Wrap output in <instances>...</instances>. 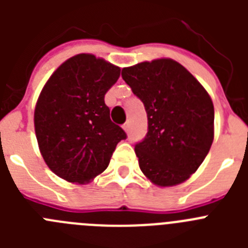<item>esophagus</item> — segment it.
<instances>
[{
    "label": "esophagus",
    "instance_id": "1",
    "mask_svg": "<svg viewBox=\"0 0 248 248\" xmlns=\"http://www.w3.org/2000/svg\"><path fill=\"white\" fill-rule=\"evenodd\" d=\"M123 129H124V130L126 131V133H128L129 130H130V123H125V124H124V125H123Z\"/></svg>",
    "mask_w": 248,
    "mask_h": 248
}]
</instances>
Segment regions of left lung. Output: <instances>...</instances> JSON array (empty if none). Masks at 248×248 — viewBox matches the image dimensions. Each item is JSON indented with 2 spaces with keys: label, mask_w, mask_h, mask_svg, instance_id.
Wrapping results in <instances>:
<instances>
[{
  "label": "left lung",
  "mask_w": 248,
  "mask_h": 248,
  "mask_svg": "<svg viewBox=\"0 0 248 248\" xmlns=\"http://www.w3.org/2000/svg\"><path fill=\"white\" fill-rule=\"evenodd\" d=\"M122 78L148 114V133L135 144L141 171L155 185L184 183L211 148V98L198 79L172 59L123 68Z\"/></svg>",
  "instance_id": "8db88e82"
}]
</instances>
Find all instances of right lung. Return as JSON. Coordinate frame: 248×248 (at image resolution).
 <instances>
[{
  "instance_id": "right-lung-1",
  "label": "right lung",
  "mask_w": 248,
  "mask_h": 248,
  "mask_svg": "<svg viewBox=\"0 0 248 248\" xmlns=\"http://www.w3.org/2000/svg\"><path fill=\"white\" fill-rule=\"evenodd\" d=\"M120 68L77 54L57 68L37 100L34 129L48 168L69 183L84 184L108 168L125 131L110 119L105 93Z\"/></svg>"
}]
</instances>
